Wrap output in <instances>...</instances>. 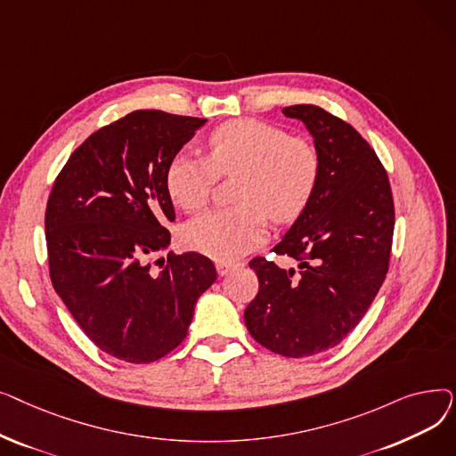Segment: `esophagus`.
<instances>
[{"label": "esophagus", "mask_w": 456, "mask_h": 456, "mask_svg": "<svg viewBox=\"0 0 456 456\" xmlns=\"http://www.w3.org/2000/svg\"><path fill=\"white\" fill-rule=\"evenodd\" d=\"M240 265H238V262H231V260H220V262H216V270H218V273L220 275H227L231 270H234V268H238Z\"/></svg>", "instance_id": "1"}]
</instances>
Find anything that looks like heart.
<instances>
[{
  "instance_id": "heart-1",
  "label": "heart",
  "mask_w": 456,
  "mask_h": 456,
  "mask_svg": "<svg viewBox=\"0 0 456 456\" xmlns=\"http://www.w3.org/2000/svg\"><path fill=\"white\" fill-rule=\"evenodd\" d=\"M232 207L214 208L190 222L186 244L208 256L232 260L265 240L268 220L289 224L313 201L322 155L306 136L255 118L214 129L207 157L177 153L166 170L172 201L186 212L207 207L220 175H236Z\"/></svg>"
}]
</instances>
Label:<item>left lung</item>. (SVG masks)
<instances>
[{
    "mask_svg": "<svg viewBox=\"0 0 456 456\" xmlns=\"http://www.w3.org/2000/svg\"><path fill=\"white\" fill-rule=\"evenodd\" d=\"M282 114L314 136L322 175L313 201L272 249L299 268L253 258L258 294L244 322L260 346L303 358L338 346L368 313L388 273L395 210L385 166L354 127L318 105Z\"/></svg>",
    "mask_w": 456,
    "mask_h": 456,
    "instance_id": "1",
    "label": "left lung"
}]
</instances>
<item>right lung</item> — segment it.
I'll return each instance as SVG.
<instances>
[{
  "mask_svg": "<svg viewBox=\"0 0 456 456\" xmlns=\"http://www.w3.org/2000/svg\"><path fill=\"white\" fill-rule=\"evenodd\" d=\"M205 122L162 110L119 118L69 155L47 198L53 289L86 337L118 361L150 364L174 351L216 281L212 260L196 251L151 262L170 244L166 224L175 220L167 164Z\"/></svg>",
  "mask_w": 456,
  "mask_h": 456,
  "instance_id": "1",
  "label": "right lung"
}]
</instances>
